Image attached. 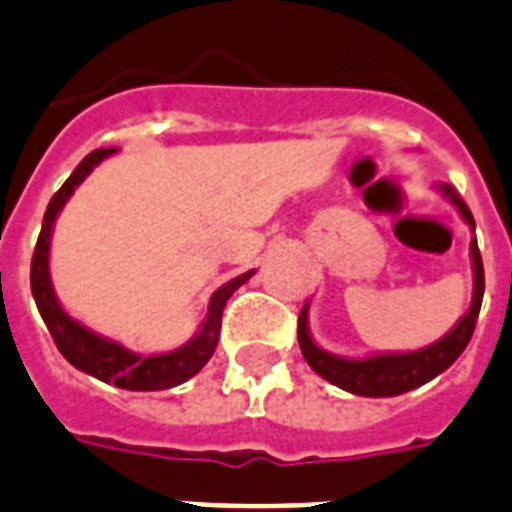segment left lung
<instances>
[{
  "label": "left lung",
  "mask_w": 512,
  "mask_h": 512,
  "mask_svg": "<svg viewBox=\"0 0 512 512\" xmlns=\"http://www.w3.org/2000/svg\"><path fill=\"white\" fill-rule=\"evenodd\" d=\"M443 198H448L456 206V212L462 214V220L475 230L473 212L467 209L462 195L456 193L451 185H438ZM470 257H473V303L467 308L459 322L448 330L440 341L429 343L419 351H392V354H376V357H338L330 354L308 333V303L303 306L298 317V343L306 362L314 368V373L330 381V384L341 386L351 395L360 397H395L403 392H411L416 386L427 384L443 370L451 368L456 357L467 349V343L473 338L475 322H478V311L483 303V260L478 252V241H470Z\"/></svg>",
  "instance_id": "1"
}]
</instances>
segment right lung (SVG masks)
<instances>
[{
    "label": "right lung",
    "mask_w": 512,
    "mask_h": 512,
    "mask_svg": "<svg viewBox=\"0 0 512 512\" xmlns=\"http://www.w3.org/2000/svg\"><path fill=\"white\" fill-rule=\"evenodd\" d=\"M115 147H104L91 155H85L80 166L72 171V177L66 179L61 190L50 198L48 212L42 220L39 230L37 247L31 257V295L37 303L39 314L45 319L58 351L66 360L72 362L74 368L83 370L88 376L99 378L104 384H115L120 389H131V392H158V389H171V386L182 384L187 378H193L198 370L204 368L206 362L212 360L217 341H220V325H222V308L228 303L233 292L239 290L241 284L252 279L247 271L222 284L220 290L214 292L209 306H206V319L201 322V330L174 351H163V354H136L126 349L123 343L109 341L104 335L93 333L91 327L77 322L66 314L56 298L53 282H50V239H53V225H56L58 212L64 209L74 187L80 185L104 158H109Z\"/></svg>",
    "instance_id": "obj_1"
}]
</instances>
